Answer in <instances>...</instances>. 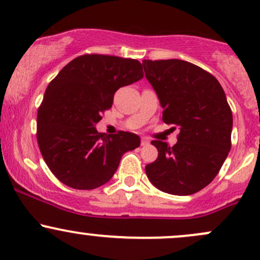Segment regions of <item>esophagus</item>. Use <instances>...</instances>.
Listing matches in <instances>:
<instances>
[{"label":"esophagus","mask_w":260,"mask_h":260,"mask_svg":"<svg viewBox=\"0 0 260 260\" xmlns=\"http://www.w3.org/2000/svg\"><path fill=\"white\" fill-rule=\"evenodd\" d=\"M150 141L147 140V139H141V146H146V145H149Z\"/></svg>","instance_id":"esophagus-1"}]
</instances>
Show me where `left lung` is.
<instances>
[{
  "instance_id": "left-lung-1",
  "label": "left lung",
  "mask_w": 260,
  "mask_h": 260,
  "mask_svg": "<svg viewBox=\"0 0 260 260\" xmlns=\"http://www.w3.org/2000/svg\"><path fill=\"white\" fill-rule=\"evenodd\" d=\"M142 66L162 120L180 130L172 147L151 141L158 156L145 167L147 177L166 193H196L213 181L232 146L233 116L224 90L211 73L186 60L145 59Z\"/></svg>"
}]
</instances>
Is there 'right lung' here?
Wrapping results in <instances>:
<instances>
[{"mask_svg":"<svg viewBox=\"0 0 260 260\" xmlns=\"http://www.w3.org/2000/svg\"><path fill=\"white\" fill-rule=\"evenodd\" d=\"M139 60L84 54L49 83L37 114V142L52 174L75 189L107 183L121 156L140 146L136 134L98 133L95 124L111 108L119 88L142 79Z\"/></svg>","mask_w":260,"mask_h":260,"instance_id":"add662e5","label":"right lung"}]
</instances>
